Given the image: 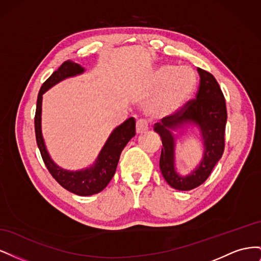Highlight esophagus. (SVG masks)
<instances>
[{"label":"esophagus","instance_id":"obj_1","mask_svg":"<svg viewBox=\"0 0 261 261\" xmlns=\"http://www.w3.org/2000/svg\"><path fill=\"white\" fill-rule=\"evenodd\" d=\"M148 129V122L145 120V118H140V120L137 121L136 123V133L141 134Z\"/></svg>","mask_w":261,"mask_h":261}]
</instances>
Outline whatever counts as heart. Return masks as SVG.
<instances>
[{"instance_id":"b5f03b06","label":"heart","mask_w":261,"mask_h":261,"mask_svg":"<svg viewBox=\"0 0 261 261\" xmlns=\"http://www.w3.org/2000/svg\"><path fill=\"white\" fill-rule=\"evenodd\" d=\"M156 85H163L151 106V111L158 115H169L183 106L193 92L195 76L186 66L164 65L154 73Z\"/></svg>"}]
</instances>
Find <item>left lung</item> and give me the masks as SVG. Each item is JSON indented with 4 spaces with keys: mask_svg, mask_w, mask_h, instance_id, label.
I'll return each instance as SVG.
<instances>
[{
    "mask_svg": "<svg viewBox=\"0 0 261 261\" xmlns=\"http://www.w3.org/2000/svg\"><path fill=\"white\" fill-rule=\"evenodd\" d=\"M200 81L196 98L188 100L173 114L154 124V132L162 140L160 170L164 179L178 191H191L206 180L224 151L226 125V105L223 92L212 74L197 68ZM187 122H194L201 128L205 153L200 167L188 177H179L174 169V139L170 129Z\"/></svg>",
    "mask_w": 261,
    "mask_h": 261,
    "instance_id": "obj_1",
    "label": "left lung"
}]
</instances>
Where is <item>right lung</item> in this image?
I'll return each mask as SVG.
<instances>
[{
	"label": "right lung",
	"mask_w": 261,
	"mask_h": 261,
	"mask_svg": "<svg viewBox=\"0 0 261 261\" xmlns=\"http://www.w3.org/2000/svg\"><path fill=\"white\" fill-rule=\"evenodd\" d=\"M84 68L73 61H65L63 64L53 72V74L46 80L41 86L38 93L37 108L35 115V132L36 140L39 150H40L41 156L45 164L46 169L50 174L58 183L67 189L68 192L76 194L78 196H90L93 194L100 193L105 189L107 185L112 179L115 174L116 167L120 155L124 147L127 145L130 138L135 136L136 134V122L135 118L129 117L122 125L116 127L113 133L110 135L105 147L102 148L101 152L98 155V159L91 168L70 172L59 168L55 164L46 151L44 146V141L41 134V103H42V94L48 90L50 87L58 84L66 77L75 76L77 74H82Z\"/></svg>",
	"instance_id": "obj_1"
}]
</instances>
